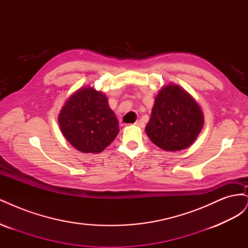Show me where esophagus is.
<instances>
[{
	"mask_svg": "<svg viewBox=\"0 0 248 248\" xmlns=\"http://www.w3.org/2000/svg\"><path fill=\"white\" fill-rule=\"evenodd\" d=\"M134 125H136V126H139V127H140V128H142V127L145 126V123L142 122L141 120H138V121H137L136 123H134Z\"/></svg>",
	"mask_w": 248,
	"mask_h": 248,
	"instance_id": "1",
	"label": "esophagus"
}]
</instances>
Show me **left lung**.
Wrapping results in <instances>:
<instances>
[{
  "mask_svg": "<svg viewBox=\"0 0 248 248\" xmlns=\"http://www.w3.org/2000/svg\"><path fill=\"white\" fill-rule=\"evenodd\" d=\"M204 114L196 99L176 84L163 86L155 97L146 133L164 151H181L197 140Z\"/></svg>",
  "mask_w": 248,
  "mask_h": 248,
  "instance_id": "1",
  "label": "left lung"
}]
</instances>
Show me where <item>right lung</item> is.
Masks as SVG:
<instances>
[{
	"label": "right lung",
	"mask_w": 248,
	"mask_h": 248,
	"mask_svg": "<svg viewBox=\"0 0 248 248\" xmlns=\"http://www.w3.org/2000/svg\"><path fill=\"white\" fill-rule=\"evenodd\" d=\"M69 144L82 153H100L119 133L115 112L101 91L85 86L69 96L58 116Z\"/></svg>",
	"instance_id": "obj_1"
}]
</instances>
